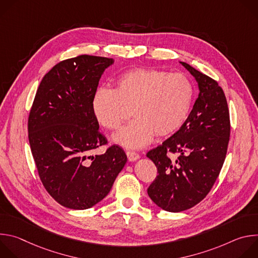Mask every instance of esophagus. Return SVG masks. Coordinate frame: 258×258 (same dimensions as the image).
Returning a JSON list of instances; mask_svg holds the SVG:
<instances>
[{"mask_svg": "<svg viewBox=\"0 0 258 258\" xmlns=\"http://www.w3.org/2000/svg\"><path fill=\"white\" fill-rule=\"evenodd\" d=\"M126 156H127L128 161H137L140 158V155L136 152H133V151H127Z\"/></svg>", "mask_w": 258, "mask_h": 258, "instance_id": "esophagus-1", "label": "esophagus"}]
</instances>
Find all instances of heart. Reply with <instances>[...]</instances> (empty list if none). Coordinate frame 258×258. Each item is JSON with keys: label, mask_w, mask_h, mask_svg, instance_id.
Listing matches in <instances>:
<instances>
[{"label": "heart", "mask_w": 258, "mask_h": 258, "mask_svg": "<svg viewBox=\"0 0 258 258\" xmlns=\"http://www.w3.org/2000/svg\"><path fill=\"white\" fill-rule=\"evenodd\" d=\"M194 91L180 73L153 68L128 70L116 80L113 90L99 89L92 100V111L107 130H117L126 109L135 117L114 135V141L128 149H140L153 137L175 133L187 120Z\"/></svg>", "instance_id": "1"}]
</instances>
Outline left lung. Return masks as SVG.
Listing matches in <instances>:
<instances>
[{
    "label": "left lung",
    "mask_w": 258,
    "mask_h": 258,
    "mask_svg": "<svg viewBox=\"0 0 258 258\" xmlns=\"http://www.w3.org/2000/svg\"><path fill=\"white\" fill-rule=\"evenodd\" d=\"M179 63L195 78L198 98L180 128L147 153L158 170L147 192L170 212L187 210L206 197L223 167L231 133L223 89L188 63Z\"/></svg>",
    "instance_id": "1"
}]
</instances>
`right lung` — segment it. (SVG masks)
Segmentation results:
<instances>
[{"label":"right lung","instance_id":"right-lung-1","mask_svg":"<svg viewBox=\"0 0 258 258\" xmlns=\"http://www.w3.org/2000/svg\"><path fill=\"white\" fill-rule=\"evenodd\" d=\"M112 58L81 55L56 64L43 78L28 117V140L47 192L62 206L88 209L111 190L127 157L99 132L92 100Z\"/></svg>","mask_w":258,"mask_h":258}]
</instances>
